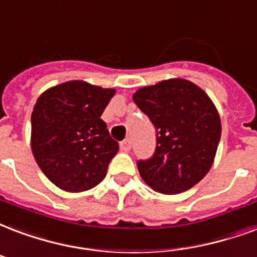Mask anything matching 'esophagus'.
I'll return each instance as SVG.
<instances>
[{
    "mask_svg": "<svg viewBox=\"0 0 257 257\" xmlns=\"http://www.w3.org/2000/svg\"><path fill=\"white\" fill-rule=\"evenodd\" d=\"M131 147H132V142H131V139H125L124 142L121 143V150L124 151V152H128L131 150Z\"/></svg>",
    "mask_w": 257,
    "mask_h": 257,
    "instance_id": "obj_1",
    "label": "esophagus"
}]
</instances>
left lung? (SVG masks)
Instances as JSON below:
<instances>
[{
	"instance_id": "left-lung-1",
	"label": "left lung",
	"mask_w": 257,
	"mask_h": 257,
	"mask_svg": "<svg viewBox=\"0 0 257 257\" xmlns=\"http://www.w3.org/2000/svg\"><path fill=\"white\" fill-rule=\"evenodd\" d=\"M133 101L156 128V150L137 163L142 179L158 193L174 195L202 181L214 163L221 118L199 86L171 78L146 86Z\"/></svg>"
}]
</instances>
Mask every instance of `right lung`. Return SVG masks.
Listing matches in <instances>:
<instances>
[{"mask_svg":"<svg viewBox=\"0 0 257 257\" xmlns=\"http://www.w3.org/2000/svg\"><path fill=\"white\" fill-rule=\"evenodd\" d=\"M115 89L68 81L40 94L31 117V148L37 166L68 193L93 189L118 151L103 122Z\"/></svg>","mask_w":257,"mask_h":257,"instance_id":"obj_1","label":"right lung"}]
</instances>
